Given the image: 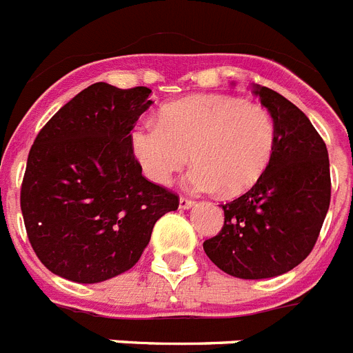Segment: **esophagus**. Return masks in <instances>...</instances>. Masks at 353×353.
Masks as SVG:
<instances>
[{"mask_svg":"<svg viewBox=\"0 0 353 353\" xmlns=\"http://www.w3.org/2000/svg\"><path fill=\"white\" fill-rule=\"evenodd\" d=\"M194 205V200H189V198H185V196H182L180 198V203H179V207L182 210H188V209H191V207Z\"/></svg>","mask_w":353,"mask_h":353,"instance_id":"1","label":"esophagus"}]
</instances>
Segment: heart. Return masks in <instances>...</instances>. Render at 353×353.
<instances>
[{
    "mask_svg": "<svg viewBox=\"0 0 353 353\" xmlns=\"http://www.w3.org/2000/svg\"><path fill=\"white\" fill-rule=\"evenodd\" d=\"M132 150L148 179L168 185L194 162L188 185L234 196L254 188L275 150V123L263 105L236 96L196 94L161 108L157 123L132 132Z\"/></svg>",
    "mask_w": 353,
    "mask_h": 353,
    "instance_id": "heart-1",
    "label": "heart"
}]
</instances>
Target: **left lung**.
Masks as SVG:
<instances>
[{
	"label": "left lung",
	"mask_w": 353,
	"mask_h": 353,
	"mask_svg": "<svg viewBox=\"0 0 353 353\" xmlns=\"http://www.w3.org/2000/svg\"><path fill=\"white\" fill-rule=\"evenodd\" d=\"M275 123V150L263 179L225 203L218 236L203 243L221 271L245 280L284 275L311 254L330 205V164L309 117L284 96L252 85Z\"/></svg>",
	"instance_id": "1"
}]
</instances>
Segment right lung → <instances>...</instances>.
<instances>
[{
    "label": "right lung",
    "instance_id": "1",
    "mask_svg": "<svg viewBox=\"0 0 353 353\" xmlns=\"http://www.w3.org/2000/svg\"><path fill=\"white\" fill-rule=\"evenodd\" d=\"M152 89L98 82L78 92L35 137L21 188L26 234L62 279L98 284L135 266L153 225L179 196L148 182L132 134Z\"/></svg>",
    "mask_w": 353,
    "mask_h": 353
}]
</instances>
